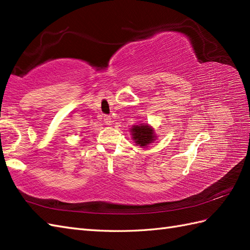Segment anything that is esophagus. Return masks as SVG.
Instances as JSON below:
<instances>
[{"mask_svg":"<svg viewBox=\"0 0 250 250\" xmlns=\"http://www.w3.org/2000/svg\"><path fill=\"white\" fill-rule=\"evenodd\" d=\"M104 122H105V124L106 125H111V124H113V119H111V117L110 116H108V115H104Z\"/></svg>","mask_w":250,"mask_h":250,"instance_id":"obj_1","label":"esophagus"}]
</instances>
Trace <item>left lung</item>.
Returning a JSON list of instances; mask_svg holds the SVG:
<instances>
[{"label":"left lung","instance_id":"8db88e82","mask_svg":"<svg viewBox=\"0 0 250 250\" xmlns=\"http://www.w3.org/2000/svg\"><path fill=\"white\" fill-rule=\"evenodd\" d=\"M132 136L137 145L145 147L151 142L155 141L156 136L153 134V130L148 125H133L131 129Z\"/></svg>","mask_w":250,"mask_h":250}]
</instances>
